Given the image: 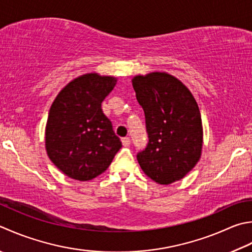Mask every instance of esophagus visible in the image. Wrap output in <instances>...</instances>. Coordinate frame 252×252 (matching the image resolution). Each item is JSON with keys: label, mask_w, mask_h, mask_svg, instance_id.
<instances>
[{"label": "esophagus", "mask_w": 252, "mask_h": 252, "mask_svg": "<svg viewBox=\"0 0 252 252\" xmlns=\"http://www.w3.org/2000/svg\"><path fill=\"white\" fill-rule=\"evenodd\" d=\"M122 144L123 146H129L131 144V141L129 137H122Z\"/></svg>", "instance_id": "esophagus-1"}]
</instances>
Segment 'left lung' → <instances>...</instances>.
<instances>
[{
	"mask_svg": "<svg viewBox=\"0 0 252 252\" xmlns=\"http://www.w3.org/2000/svg\"><path fill=\"white\" fill-rule=\"evenodd\" d=\"M145 115L149 142L136 158L142 170L160 185L180 180L199 161L202 120L198 103L176 77L154 72L132 80Z\"/></svg>",
	"mask_w": 252,
	"mask_h": 252,
	"instance_id": "1",
	"label": "left lung"
}]
</instances>
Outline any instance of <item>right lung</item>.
<instances>
[{
	"mask_svg": "<svg viewBox=\"0 0 252 252\" xmlns=\"http://www.w3.org/2000/svg\"><path fill=\"white\" fill-rule=\"evenodd\" d=\"M116 83L115 77L85 74L68 83L52 103L46 126L47 153L72 179L87 181L99 176L121 149L101 109Z\"/></svg>",
	"mask_w": 252,
	"mask_h": 252,
	"instance_id": "right-lung-1",
	"label": "right lung"
}]
</instances>
